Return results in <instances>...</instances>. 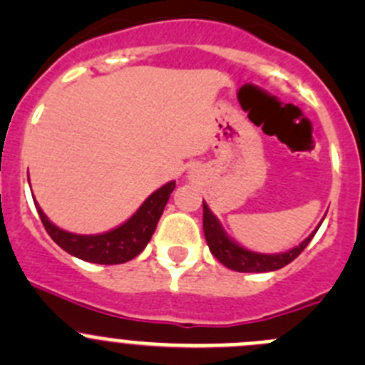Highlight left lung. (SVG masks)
<instances>
[{"mask_svg":"<svg viewBox=\"0 0 365 365\" xmlns=\"http://www.w3.org/2000/svg\"><path fill=\"white\" fill-rule=\"evenodd\" d=\"M325 219V217H323ZM323 222V220H322ZM322 222L318 224V227L322 226ZM316 227L300 245L289 249L288 252H279V254H261V252H252L249 249L238 245L233 238H230L224 231V227L220 226L219 219L210 212L208 205L203 201V231L206 244H208L210 252L224 264V267L231 268L235 272H256V274H261V272H274L279 270V268L286 267V264L292 263L293 259L304 251L309 245V242L312 240V237L318 231Z\"/></svg>","mask_w":365,"mask_h":365,"instance_id":"8db88e82","label":"left lung"}]
</instances>
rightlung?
<instances>
[{
    "instance_id": "1",
    "label": "right lung",
    "mask_w": 365,
    "mask_h": 365,
    "mask_svg": "<svg viewBox=\"0 0 365 365\" xmlns=\"http://www.w3.org/2000/svg\"><path fill=\"white\" fill-rule=\"evenodd\" d=\"M175 185L176 182L162 185L155 192L150 194L148 200L139 206V210L130 219L125 220L121 226L101 235H76L60 230L56 224L47 219V215L42 212L36 201L35 206L49 237L63 251L79 257V259L88 261V263L120 264L134 259L146 247L153 231H155L162 212H164L165 203L175 190Z\"/></svg>"
}]
</instances>
